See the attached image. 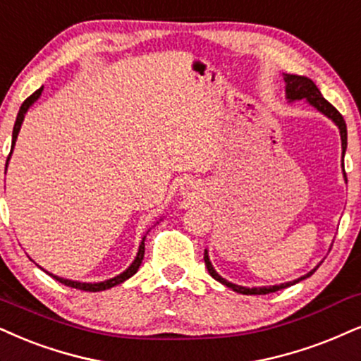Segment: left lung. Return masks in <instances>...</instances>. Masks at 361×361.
I'll return each instance as SVG.
<instances>
[{
  "label": "left lung",
  "instance_id": "left-lung-1",
  "mask_svg": "<svg viewBox=\"0 0 361 361\" xmlns=\"http://www.w3.org/2000/svg\"><path fill=\"white\" fill-rule=\"evenodd\" d=\"M284 80H286V83H288L286 93H288V99L289 100L306 99L311 105L317 106L319 112H323L324 115H326V117H330L333 122L336 123L338 128H340L341 149H343V154H345V150H346V123H345L343 117H341V114L338 112V110L330 104V102L324 100V97L322 95V92H319L318 87L313 83V80H310V78H306V77H298V75H286V78H284ZM345 179H346V173H345ZM204 262H206V268L209 271V274H211L212 278L216 279V281L226 284V286L233 289V291L241 293V295H268V293H276V291H279V289H284V288L291 286V284L301 281V279L308 278V276L313 273V271H311L310 274H306V276H303V278L296 279V281L286 283V284H279V286H271V288H243V286H238V284H233V283L226 281L224 278H221V276L216 273L214 268H212L211 261H209L207 251L204 252Z\"/></svg>",
  "mask_w": 361,
  "mask_h": 361
}]
</instances>
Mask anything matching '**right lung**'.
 Instances as JSON below:
<instances>
[{
	"label": "right lung",
	"mask_w": 361,
	"mask_h": 361,
	"mask_svg": "<svg viewBox=\"0 0 361 361\" xmlns=\"http://www.w3.org/2000/svg\"><path fill=\"white\" fill-rule=\"evenodd\" d=\"M42 90H43V87L42 88H38L37 92L35 93H31V95L28 97V99H26L23 104H21V106H20V112H18V117H16V122H15V127H13V142H11V150H13V147H15V142H16V137H18V132H20V127H21V123H23V118H25V114H26V110L30 109L31 106V104H33V102H37L38 100V97L42 95ZM10 155H11V152H10ZM10 155H8V159H10ZM6 166H8V160H6ZM144 241H145V235H144V239H142V244H140V247H139V252H137V257H135V261L132 262L130 264V268H128L127 271H123L122 274H118V276H115V278H112V279H109V281H104V283H95V284H92V283H77V281H68V279H63V278H58V276H53V274H50V276H53V278L56 279V281H60L61 284H65V286H72V288H77V289H82V291H104V289H109V288H114V286H117V284H120V283H123L126 281V279H128L130 278V276H133L137 273V269H139V266L142 264V259H144V251H145V244H144Z\"/></svg>",
	"instance_id": "right-lung-1"
}]
</instances>
